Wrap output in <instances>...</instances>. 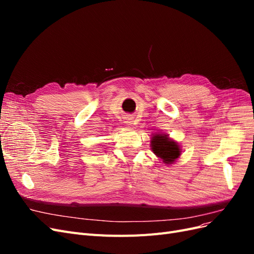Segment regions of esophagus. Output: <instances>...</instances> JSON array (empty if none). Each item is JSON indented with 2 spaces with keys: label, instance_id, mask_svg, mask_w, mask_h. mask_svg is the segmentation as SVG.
Instances as JSON below:
<instances>
[{
  "label": "esophagus",
  "instance_id": "obj_1",
  "mask_svg": "<svg viewBox=\"0 0 254 254\" xmlns=\"http://www.w3.org/2000/svg\"><path fill=\"white\" fill-rule=\"evenodd\" d=\"M125 123H126L127 125H131L132 124V121H131V119H126Z\"/></svg>",
  "mask_w": 254,
  "mask_h": 254
}]
</instances>
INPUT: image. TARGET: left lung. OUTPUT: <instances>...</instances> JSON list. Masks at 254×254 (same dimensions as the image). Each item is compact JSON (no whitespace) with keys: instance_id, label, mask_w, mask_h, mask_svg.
<instances>
[{"instance_id":"obj_1","label":"left lung","mask_w":254,"mask_h":254,"mask_svg":"<svg viewBox=\"0 0 254 254\" xmlns=\"http://www.w3.org/2000/svg\"><path fill=\"white\" fill-rule=\"evenodd\" d=\"M152 151L156 156L163 160V162L172 164L180 156L179 145L172 141L164 134H155L151 140Z\"/></svg>"}]
</instances>
